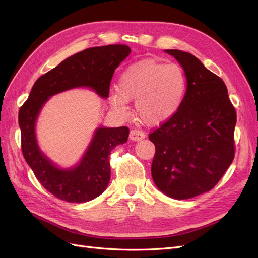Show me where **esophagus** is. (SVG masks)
<instances>
[{
    "label": "esophagus",
    "instance_id": "obj_1",
    "mask_svg": "<svg viewBox=\"0 0 258 258\" xmlns=\"http://www.w3.org/2000/svg\"><path fill=\"white\" fill-rule=\"evenodd\" d=\"M146 137V135L144 134V132L140 131V130H130V135H129V138L130 140H132V141H140V140H142Z\"/></svg>",
    "mask_w": 258,
    "mask_h": 258
}]
</instances>
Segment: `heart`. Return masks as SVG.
I'll use <instances>...</instances> for the list:
<instances>
[{"mask_svg":"<svg viewBox=\"0 0 258 258\" xmlns=\"http://www.w3.org/2000/svg\"><path fill=\"white\" fill-rule=\"evenodd\" d=\"M186 89L187 79L181 67L147 59L121 73L117 89L110 92V103L117 114L126 116L128 101L136 100L138 118L148 126H159L178 112Z\"/></svg>","mask_w":258,"mask_h":258,"instance_id":"heart-1","label":"heart"}]
</instances>
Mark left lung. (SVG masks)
<instances>
[{
	"label": "left lung",
	"mask_w": 258,
	"mask_h": 258,
	"mask_svg": "<svg viewBox=\"0 0 258 258\" xmlns=\"http://www.w3.org/2000/svg\"><path fill=\"white\" fill-rule=\"evenodd\" d=\"M183 68L187 89L178 112L150 135L156 153L152 176L177 200L211 190L235 157L237 114L222 79L189 52L166 49Z\"/></svg>",
	"instance_id": "left-lung-1"
}]
</instances>
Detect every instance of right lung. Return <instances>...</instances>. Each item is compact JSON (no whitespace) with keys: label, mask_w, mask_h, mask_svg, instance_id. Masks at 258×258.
<instances>
[{"label":"right lung","mask_w":258,"mask_h":258,"mask_svg":"<svg viewBox=\"0 0 258 258\" xmlns=\"http://www.w3.org/2000/svg\"><path fill=\"white\" fill-rule=\"evenodd\" d=\"M131 49L126 45L92 47L67 58L38 79L19 111L22 154L45 189L63 201L87 202L102 194L110 183V155L117 145L127 142V127L95 130L81 160L71 168H61L42 151L36 139V121L50 97L74 88H89L106 99L115 70Z\"/></svg>","instance_id":"add662e5"}]
</instances>
